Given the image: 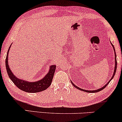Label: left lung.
Wrapping results in <instances>:
<instances>
[{
  "instance_id": "obj_1",
  "label": "left lung",
  "mask_w": 122,
  "mask_h": 122,
  "mask_svg": "<svg viewBox=\"0 0 122 122\" xmlns=\"http://www.w3.org/2000/svg\"><path fill=\"white\" fill-rule=\"evenodd\" d=\"M111 43V45H112V46H113V49H114V55H115V66H114V72H113V74L112 76V78H111V79H110L109 81H108V82H107V84H106V85H104V86H102V87L101 88H100V89H97V90H93V91H88V90H84V89H81V88H80L78 87V86H76V85H75V84H74V83H73L72 82V81H71V84H73V86H74L75 88H77L78 89L81 90V91L86 92H88V93H96V92H98L102 91V90H103V89H104V88H105L107 86V85H108V84H109L110 81H111V80L113 78H114V76L115 74H116V70H117V56H116V51H115V48H114V46H113V45L112 44V43Z\"/></svg>"
}]
</instances>
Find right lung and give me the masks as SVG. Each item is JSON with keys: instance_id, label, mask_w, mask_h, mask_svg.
Returning a JSON list of instances; mask_svg holds the SVG:
<instances>
[{"instance_id": "1", "label": "right lung", "mask_w": 122, "mask_h": 122, "mask_svg": "<svg viewBox=\"0 0 122 122\" xmlns=\"http://www.w3.org/2000/svg\"><path fill=\"white\" fill-rule=\"evenodd\" d=\"M11 46L8 51L7 55L5 59V66L8 76L11 81L21 91L28 93H37L43 91L47 89L51 86L53 76L56 71V65H51L49 66V70L47 74L44 76L43 79L36 81H28L25 80L20 79L14 76L10 70L8 64V54Z\"/></svg>"}]
</instances>
